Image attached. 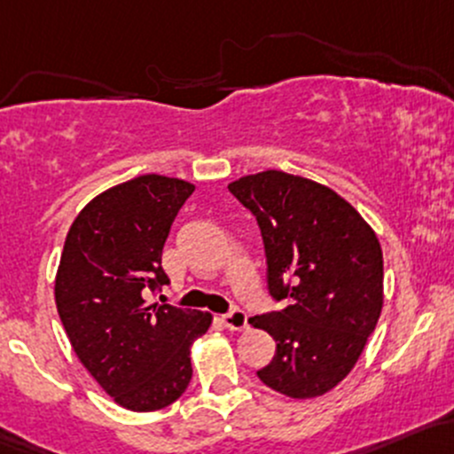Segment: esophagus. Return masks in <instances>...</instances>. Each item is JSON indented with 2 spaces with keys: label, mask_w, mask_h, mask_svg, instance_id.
Returning a JSON list of instances; mask_svg holds the SVG:
<instances>
[{
  "label": "esophagus",
  "mask_w": 454,
  "mask_h": 454,
  "mask_svg": "<svg viewBox=\"0 0 454 454\" xmlns=\"http://www.w3.org/2000/svg\"><path fill=\"white\" fill-rule=\"evenodd\" d=\"M222 321H223V325L232 332L247 330V315L243 310H239V308H235L232 312H228V315H223Z\"/></svg>",
  "instance_id": "esophagus-1"
}]
</instances>
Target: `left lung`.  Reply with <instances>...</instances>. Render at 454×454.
Returning <instances> with one entry per match:
<instances>
[{
  "mask_svg": "<svg viewBox=\"0 0 454 454\" xmlns=\"http://www.w3.org/2000/svg\"><path fill=\"white\" fill-rule=\"evenodd\" d=\"M228 189L261 228L269 293L288 301L250 318L276 340L258 380L291 398L325 395L351 372L380 321V239L345 198L310 178L267 170Z\"/></svg>",
  "mask_w": 454,
  "mask_h": 454,
  "instance_id": "8db88e82",
  "label": "left lung"
}]
</instances>
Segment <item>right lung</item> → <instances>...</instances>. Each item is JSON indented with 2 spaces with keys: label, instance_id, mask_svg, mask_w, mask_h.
Here are the masks:
<instances>
[{
  "label": "right lung",
  "instance_id": "right-lung-1",
  "mask_svg": "<svg viewBox=\"0 0 454 454\" xmlns=\"http://www.w3.org/2000/svg\"><path fill=\"white\" fill-rule=\"evenodd\" d=\"M181 178L144 174L98 193L74 217L56 276V306L79 362L118 405L154 411L192 381V345L208 312L146 303L168 284L163 243L193 193Z\"/></svg>",
  "mask_w": 454,
  "mask_h": 454
}]
</instances>
